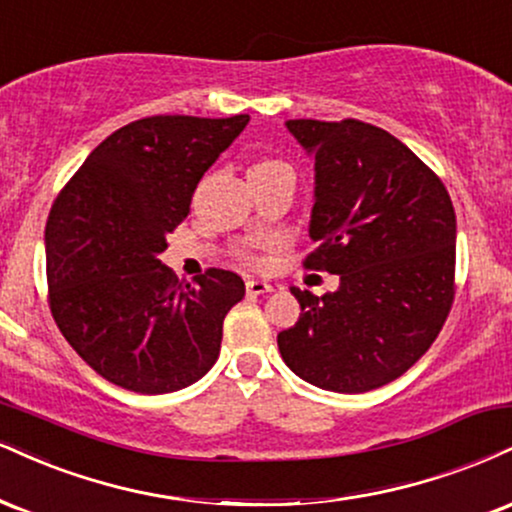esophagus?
<instances>
[{"label":"esophagus","instance_id":"34e87169","mask_svg":"<svg viewBox=\"0 0 512 512\" xmlns=\"http://www.w3.org/2000/svg\"><path fill=\"white\" fill-rule=\"evenodd\" d=\"M245 291H248V295H264V293H272L274 286L260 279H248L245 281Z\"/></svg>","mask_w":512,"mask_h":512}]
</instances>
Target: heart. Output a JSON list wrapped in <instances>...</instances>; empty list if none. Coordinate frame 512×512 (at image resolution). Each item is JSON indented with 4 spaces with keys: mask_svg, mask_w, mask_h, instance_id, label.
<instances>
[{
    "mask_svg": "<svg viewBox=\"0 0 512 512\" xmlns=\"http://www.w3.org/2000/svg\"><path fill=\"white\" fill-rule=\"evenodd\" d=\"M257 166H281V162H272V159H269V162H260V164H255L252 166V169H257ZM286 166V164H283Z\"/></svg>",
    "mask_w": 512,
    "mask_h": 512,
    "instance_id": "b5f03b06",
    "label": "heart"
}]
</instances>
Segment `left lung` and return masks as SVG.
Returning a JSON list of instances; mask_svg holds the SVG:
<instances>
[{
  "mask_svg": "<svg viewBox=\"0 0 512 512\" xmlns=\"http://www.w3.org/2000/svg\"><path fill=\"white\" fill-rule=\"evenodd\" d=\"M315 162L307 267L338 274L336 291L291 288L300 317L279 334L291 372L336 393L398 379L427 353L453 303L455 212L420 157L369 123L286 121Z\"/></svg>",
  "mask_w": 512,
  "mask_h": 512,
  "instance_id": "left-lung-1",
  "label": "left lung"
}]
</instances>
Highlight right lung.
Here are the masks:
<instances>
[{"label":"right lung","mask_w":512,"mask_h":512,"mask_svg":"<svg viewBox=\"0 0 512 512\" xmlns=\"http://www.w3.org/2000/svg\"><path fill=\"white\" fill-rule=\"evenodd\" d=\"M250 116H150L102 140L61 190L45 229L49 305L71 348L121 389L195 384L219 357L245 283L209 269L178 283L159 255Z\"/></svg>","instance_id":"add662e5"}]
</instances>
